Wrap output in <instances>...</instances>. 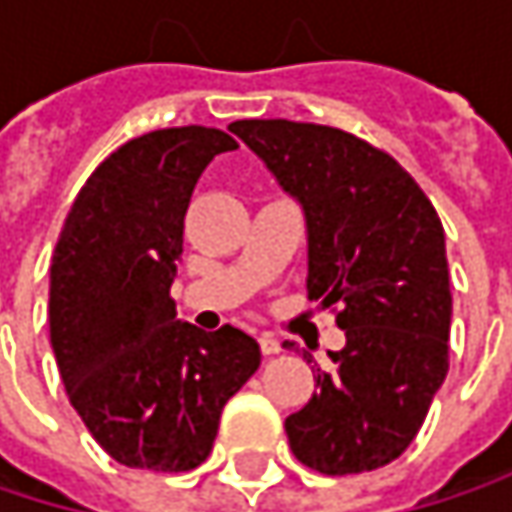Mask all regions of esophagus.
I'll return each instance as SVG.
<instances>
[{
    "mask_svg": "<svg viewBox=\"0 0 512 512\" xmlns=\"http://www.w3.org/2000/svg\"><path fill=\"white\" fill-rule=\"evenodd\" d=\"M260 350H263V356H278L281 353V341L272 338V335H260Z\"/></svg>",
    "mask_w": 512,
    "mask_h": 512,
    "instance_id": "esophagus-1",
    "label": "esophagus"
}]
</instances>
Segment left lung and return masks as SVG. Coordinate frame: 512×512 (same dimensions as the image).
Instances as JSON below:
<instances>
[{
    "mask_svg": "<svg viewBox=\"0 0 512 512\" xmlns=\"http://www.w3.org/2000/svg\"><path fill=\"white\" fill-rule=\"evenodd\" d=\"M308 231V296L338 305L347 344L317 367L311 400L284 421L296 460L358 474L397 460L448 376L445 228L421 186L353 133L284 118L234 121Z\"/></svg>",
    "mask_w": 512,
    "mask_h": 512,
    "instance_id": "obj_1",
    "label": "left lung"
}]
</instances>
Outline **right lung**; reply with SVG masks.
<instances>
[{"mask_svg": "<svg viewBox=\"0 0 512 512\" xmlns=\"http://www.w3.org/2000/svg\"><path fill=\"white\" fill-rule=\"evenodd\" d=\"M225 151H237L228 133L195 124L121 145L79 189L52 255L58 373L97 445L130 468L201 465L260 367L252 335L183 323L171 299L192 189Z\"/></svg>", "mask_w": 512, "mask_h": 512, "instance_id": "obj_1", "label": "right lung"}]
</instances>
